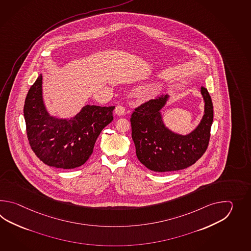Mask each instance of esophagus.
<instances>
[{
	"label": "esophagus",
	"mask_w": 251,
	"mask_h": 251,
	"mask_svg": "<svg viewBox=\"0 0 251 251\" xmlns=\"http://www.w3.org/2000/svg\"><path fill=\"white\" fill-rule=\"evenodd\" d=\"M115 112H116V114L118 115V116H123L125 112H126V108H125V107L122 106V105H118V106H117L116 108H115Z\"/></svg>",
	"instance_id": "obj_1"
}]
</instances>
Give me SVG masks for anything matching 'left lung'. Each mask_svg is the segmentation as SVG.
<instances>
[{"label": "left lung", "instance_id": "8db88e82", "mask_svg": "<svg viewBox=\"0 0 251 251\" xmlns=\"http://www.w3.org/2000/svg\"><path fill=\"white\" fill-rule=\"evenodd\" d=\"M204 115L192 133L181 135L171 132L162 121L160 110L168 95L157 97L134 108L132 114V138L138 160L156 172L184 170L196 163L207 149L213 124L212 99L207 89L201 88Z\"/></svg>", "mask_w": 251, "mask_h": 251}]
</instances>
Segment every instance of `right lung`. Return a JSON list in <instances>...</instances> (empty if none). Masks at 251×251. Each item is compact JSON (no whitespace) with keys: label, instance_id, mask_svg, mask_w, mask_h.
I'll return each mask as SVG.
<instances>
[{"label":"right lung","instance_id":"obj_1","mask_svg":"<svg viewBox=\"0 0 251 251\" xmlns=\"http://www.w3.org/2000/svg\"><path fill=\"white\" fill-rule=\"evenodd\" d=\"M114 108L87 105L69 120L51 117L43 102L40 75L24 104L28 143L47 165L65 170L80 167L90 158L103 128L112 122Z\"/></svg>","mask_w":251,"mask_h":251}]
</instances>
